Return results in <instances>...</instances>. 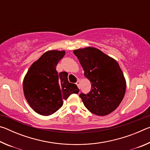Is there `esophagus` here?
Masks as SVG:
<instances>
[{
  "label": "esophagus",
  "mask_w": 150,
  "mask_h": 150,
  "mask_svg": "<svg viewBox=\"0 0 150 150\" xmlns=\"http://www.w3.org/2000/svg\"><path fill=\"white\" fill-rule=\"evenodd\" d=\"M76 85H77V87L79 88H80V81H77V83H76Z\"/></svg>",
  "instance_id": "esophagus-1"
}]
</instances>
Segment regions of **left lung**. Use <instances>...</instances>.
Wrapping results in <instances>:
<instances>
[{
  "mask_svg": "<svg viewBox=\"0 0 150 150\" xmlns=\"http://www.w3.org/2000/svg\"><path fill=\"white\" fill-rule=\"evenodd\" d=\"M91 83V91L79 95L91 112L106 116L116 110L126 92V82L118 62L97 48L73 50Z\"/></svg>",
  "mask_w": 150,
  "mask_h": 150,
  "instance_id": "obj_1",
  "label": "left lung"
}]
</instances>
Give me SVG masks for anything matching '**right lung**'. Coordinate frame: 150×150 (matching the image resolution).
Listing matches in <instances>:
<instances>
[{"label": "right lung", "mask_w": 150, "mask_h": 150, "mask_svg": "<svg viewBox=\"0 0 150 150\" xmlns=\"http://www.w3.org/2000/svg\"><path fill=\"white\" fill-rule=\"evenodd\" d=\"M65 51L50 50L32 63L23 81L24 96L35 112L49 116L62 107L63 100L79 93L77 86L68 81L67 73L58 74L56 66Z\"/></svg>", "instance_id": "right-lung-1"}]
</instances>
